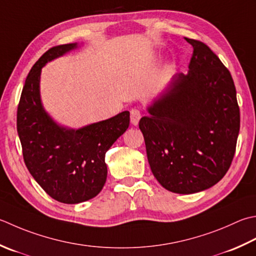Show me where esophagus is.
Segmentation results:
<instances>
[{"label": "esophagus", "instance_id": "1", "mask_svg": "<svg viewBox=\"0 0 256 256\" xmlns=\"http://www.w3.org/2000/svg\"><path fill=\"white\" fill-rule=\"evenodd\" d=\"M130 113H131V123L133 125H138L140 118H141V111L138 108H132Z\"/></svg>", "mask_w": 256, "mask_h": 256}]
</instances>
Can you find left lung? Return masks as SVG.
I'll use <instances>...</instances> for the list:
<instances>
[{"label":"left lung","instance_id":"8db88e82","mask_svg":"<svg viewBox=\"0 0 256 256\" xmlns=\"http://www.w3.org/2000/svg\"><path fill=\"white\" fill-rule=\"evenodd\" d=\"M193 46L188 73L174 75L140 120L152 173L164 188L192 194L216 184L236 148L240 108L232 75L206 44Z\"/></svg>","mask_w":256,"mask_h":256}]
</instances>
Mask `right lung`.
Returning a JSON list of instances; mask_svg holds the SVG:
<instances>
[{
	"label": "right lung",
	"instance_id": "right-lung-1",
	"mask_svg": "<svg viewBox=\"0 0 256 256\" xmlns=\"http://www.w3.org/2000/svg\"><path fill=\"white\" fill-rule=\"evenodd\" d=\"M76 48V43L58 45L38 58L25 80L16 116L28 172L50 196L65 204L85 202L101 192L108 176L105 153L130 125L128 111L78 130L60 126L45 112L41 70Z\"/></svg>",
	"mask_w": 256,
	"mask_h": 256
}]
</instances>
